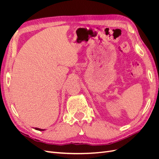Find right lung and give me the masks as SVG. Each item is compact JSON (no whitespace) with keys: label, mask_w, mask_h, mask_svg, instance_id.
Wrapping results in <instances>:
<instances>
[{"label":"right lung","mask_w":159,"mask_h":159,"mask_svg":"<svg viewBox=\"0 0 159 159\" xmlns=\"http://www.w3.org/2000/svg\"><path fill=\"white\" fill-rule=\"evenodd\" d=\"M35 129H36V130H38V131H44V130H45V129H40V128H35Z\"/></svg>","instance_id":"add662e5"}]
</instances>
